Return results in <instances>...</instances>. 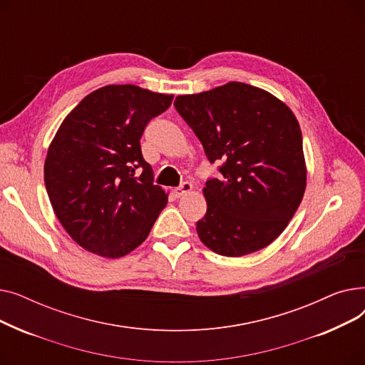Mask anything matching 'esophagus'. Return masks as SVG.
I'll return each mask as SVG.
<instances>
[{
    "mask_svg": "<svg viewBox=\"0 0 365 365\" xmlns=\"http://www.w3.org/2000/svg\"><path fill=\"white\" fill-rule=\"evenodd\" d=\"M194 189V185L192 183H189V182H183L179 187H176L175 190H173V192H175V195L178 197V198H180V197H183L185 194H187V192H190V190Z\"/></svg>",
    "mask_w": 365,
    "mask_h": 365,
    "instance_id": "obj_1",
    "label": "esophagus"
}]
</instances>
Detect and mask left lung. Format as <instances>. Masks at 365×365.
Wrapping results in <instances>:
<instances>
[{"label": "left lung", "mask_w": 365, "mask_h": 365, "mask_svg": "<svg viewBox=\"0 0 365 365\" xmlns=\"http://www.w3.org/2000/svg\"><path fill=\"white\" fill-rule=\"evenodd\" d=\"M175 106L220 178L207 180L197 232L210 250L241 257L275 241L306 189L302 131L293 110L263 88L231 81L178 96Z\"/></svg>", "instance_id": "8db88e82"}]
</instances>
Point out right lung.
<instances>
[{
	"mask_svg": "<svg viewBox=\"0 0 365 365\" xmlns=\"http://www.w3.org/2000/svg\"><path fill=\"white\" fill-rule=\"evenodd\" d=\"M171 101L173 94L139 86H105L87 94L56 131L44 163L46 189L56 217L87 252L128 255L167 205L140 138Z\"/></svg>",
	"mask_w": 365,
	"mask_h": 365,
	"instance_id": "1",
	"label": "right lung"
}]
</instances>
